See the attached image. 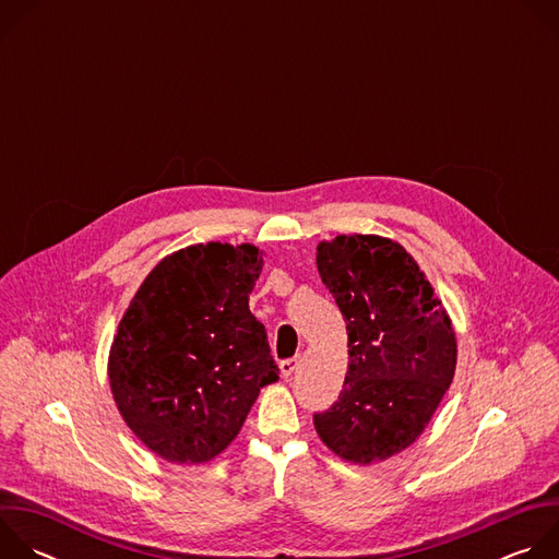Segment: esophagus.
Segmentation results:
<instances>
[{
  "label": "esophagus",
  "mask_w": 559,
  "mask_h": 559,
  "mask_svg": "<svg viewBox=\"0 0 559 559\" xmlns=\"http://www.w3.org/2000/svg\"><path fill=\"white\" fill-rule=\"evenodd\" d=\"M298 365H300V358L298 356H294V358H287V360H281V373H283V378H289L296 369H298Z\"/></svg>",
  "instance_id": "34e87169"
}]
</instances>
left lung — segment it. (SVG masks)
Instances as JSON below:
<instances>
[{
	"mask_svg": "<svg viewBox=\"0 0 559 559\" xmlns=\"http://www.w3.org/2000/svg\"><path fill=\"white\" fill-rule=\"evenodd\" d=\"M316 265L347 323L349 365L338 401L313 414V427L343 460H386L416 442L453 380L451 318L391 238L341 234L318 243Z\"/></svg>",
	"mask_w": 559,
	"mask_h": 559,
	"instance_id": "1",
	"label": "left lung"
}]
</instances>
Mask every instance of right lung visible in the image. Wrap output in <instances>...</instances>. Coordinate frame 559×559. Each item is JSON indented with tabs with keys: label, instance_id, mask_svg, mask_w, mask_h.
I'll list each match as a JSON object with an SVG mask.
<instances>
[{
	"label": "right lung",
	"instance_id": "obj_1",
	"mask_svg": "<svg viewBox=\"0 0 559 559\" xmlns=\"http://www.w3.org/2000/svg\"><path fill=\"white\" fill-rule=\"evenodd\" d=\"M261 270L250 243L190 246L156 263L121 318L108 358L115 403L168 462L216 457L278 380L267 332L250 311Z\"/></svg>",
	"mask_w": 559,
	"mask_h": 559
}]
</instances>
